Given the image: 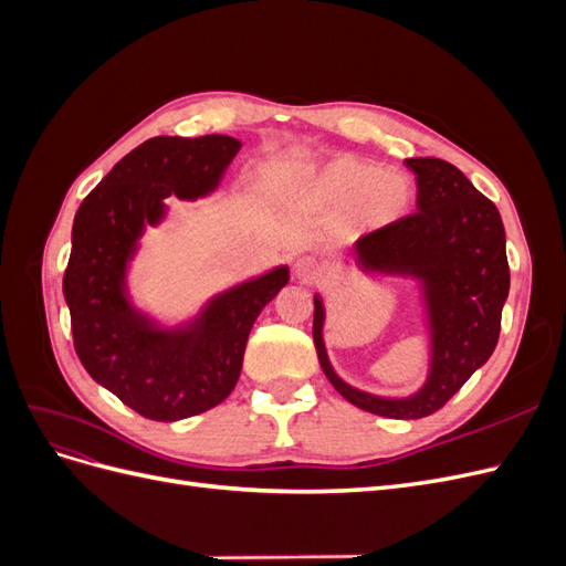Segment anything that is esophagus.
Returning <instances> with one entry per match:
<instances>
[{
  "instance_id": "1",
  "label": "esophagus",
  "mask_w": 566,
  "mask_h": 566,
  "mask_svg": "<svg viewBox=\"0 0 566 566\" xmlns=\"http://www.w3.org/2000/svg\"><path fill=\"white\" fill-rule=\"evenodd\" d=\"M318 264L312 260V256H300V260L295 262V276L304 283H314L318 279Z\"/></svg>"
}]
</instances>
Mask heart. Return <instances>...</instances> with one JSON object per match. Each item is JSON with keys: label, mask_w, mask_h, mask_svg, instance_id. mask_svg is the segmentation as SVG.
<instances>
[{"label": "heart", "mask_w": 566, "mask_h": 566, "mask_svg": "<svg viewBox=\"0 0 566 566\" xmlns=\"http://www.w3.org/2000/svg\"><path fill=\"white\" fill-rule=\"evenodd\" d=\"M314 196L342 217L352 233H375L397 224L416 200V181L399 167H382L358 156H339L318 169Z\"/></svg>", "instance_id": "1"}]
</instances>
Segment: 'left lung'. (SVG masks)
<instances>
[{
    "mask_svg": "<svg viewBox=\"0 0 566 566\" xmlns=\"http://www.w3.org/2000/svg\"><path fill=\"white\" fill-rule=\"evenodd\" d=\"M406 165L416 172L418 212L366 233L354 260L364 271L422 281L432 331V370L424 387L408 399H382L342 382L323 345V302L314 297V345L325 378L356 408L394 420L432 416L489 361L510 293L499 208L447 160L408 158Z\"/></svg>",
    "mask_w": 566,
    "mask_h": 566,
    "instance_id": "left-lung-1",
    "label": "left lung"
}]
</instances>
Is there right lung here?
Instances as JSON below:
<instances>
[{"label": "right lung", "mask_w": 566, "mask_h": 566, "mask_svg": "<svg viewBox=\"0 0 566 566\" xmlns=\"http://www.w3.org/2000/svg\"><path fill=\"white\" fill-rule=\"evenodd\" d=\"M241 150L224 134L156 136L119 160L82 200L63 276L73 345L92 378L148 420L175 422L224 401L238 382L252 325L287 283V266L217 295L184 328H158L125 293L127 262L165 198L217 188Z\"/></svg>", "instance_id": "right-lung-1"}]
</instances>
